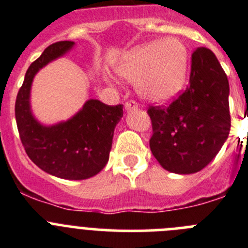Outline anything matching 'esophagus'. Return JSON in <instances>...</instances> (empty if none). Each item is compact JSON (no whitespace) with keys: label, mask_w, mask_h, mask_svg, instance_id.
I'll list each match as a JSON object with an SVG mask.
<instances>
[{"label":"esophagus","mask_w":248,"mask_h":248,"mask_svg":"<svg viewBox=\"0 0 248 248\" xmlns=\"http://www.w3.org/2000/svg\"><path fill=\"white\" fill-rule=\"evenodd\" d=\"M138 107H139V104H138V102H135V100L130 99V100H126V102H125V109H126V110L137 109Z\"/></svg>","instance_id":"34e87169"}]
</instances>
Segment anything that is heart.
Wrapping results in <instances>:
<instances>
[{"label":"heart","instance_id":"heart-1","mask_svg":"<svg viewBox=\"0 0 248 248\" xmlns=\"http://www.w3.org/2000/svg\"><path fill=\"white\" fill-rule=\"evenodd\" d=\"M189 68V52L181 41L166 38L134 48L119 62L117 71L137 83L140 95L163 103L183 89Z\"/></svg>","mask_w":248,"mask_h":248}]
</instances>
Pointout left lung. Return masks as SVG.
Segmentation results:
<instances>
[{
    "label": "left lung",
    "instance_id": "1",
    "mask_svg": "<svg viewBox=\"0 0 248 248\" xmlns=\"http://www.w3.org/2000/svg\"><path fill=\"white\" fill-rule=\"evenodd\" d=\"M229 79L212 50L191 54L189 85L170 104L149 107V144L165 170L194 174L216 156L231 128Z\"/></svg>",
    "mask_w": 248,
    "mask_h": 248
}]
</instances>
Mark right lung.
Segmentation results:
<instances>
[{
  "label": "right lung",
  "mask_w": 248,
  "mask_h": 248,
  "mask_svg": "<svg viewBox=\"0 0 248 248\" xmlns=\"http://www.w3.org/2000/svg\"><path fill=\"white\" fill-rule=\"evenodd\" d=\"M73 45L72 41L53 43L30 65L17 94L15 114L22 145L38 168L61 179L84 180L97 175L108 163L123 104L107 105L91 99L72 119L52 126L41 125L30 108L31 84L37 72Z\"/></svg>",
  "instance_id": "obj_1"
}]
</instances>
